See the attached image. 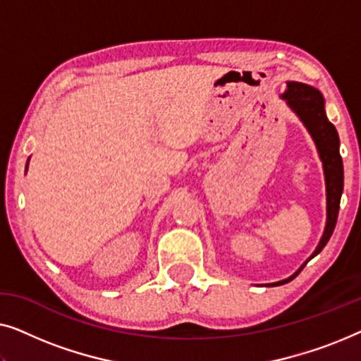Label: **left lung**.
<instances>
[{
    "label": "left lung",
    "mask_w": 361,
    "mask_h": 361,
    "mask_svg": "<svg viewBox=\"0 0 361 361\" xmlns=\"http://www.w3.org/2000/svg\"><path fill=\"white\" fill-rule=\"evenodd\" d=\"M283 98L298 113L300 121L309 130L324 164L325 185H327V225H325L322 240H320L319 246L315 248L314 255L310 256V258H314L315 255H319L324 250V246L327 245V241L334 233L340 209V197H342L343 192V164L342 156L338 152V133L332 123L329 121L327 115H325L324 97L317 88L299 82H288V90L284 92ZM300 269L294 276H290V278L279 281V283H274L271 286H281L289 283V281H293L300 273Z\"/></svg>",
    "instance_id": "left-lung-1"
}]
</instances>
